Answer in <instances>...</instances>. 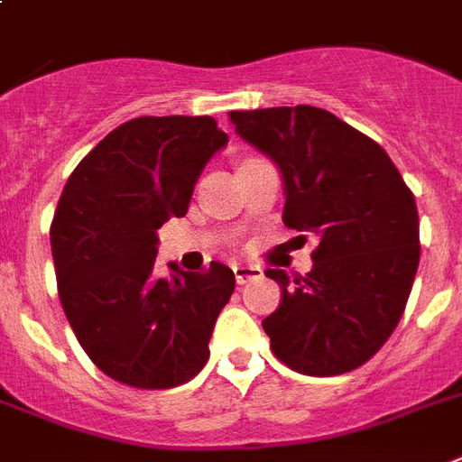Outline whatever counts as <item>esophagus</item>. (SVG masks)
Returning a JSON list of instances; mask_svg holds the SVG:
<instances>
[{
    "label": "esophagus",
    "mask_w": 462,
    "mask_h": 462,
    "mask_svg": "<svg viewBox=\"0 0 462 462\" xmlns=\"http://www.w3.org/2000/svg\"><path fill=\"white\" fill-rule=\"evenodd\" d=\"M235 280H237V284H246L251 282V280H256V277L263 275V270L258 268V265H235Z\"/></svg>",
    "instance_id": "esophagus-1"
}]
</instances>
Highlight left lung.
<instances>
[{
    "mask_svg": "<svg viewBox=\"0 0 462 462\" xmlns=\"http://www.w3.org/2000/svg\"><path fill=\"white\" fill-rule=\"evenodd\" d=\"M230 118L282 171L284 225L299 232V242L320 239L306 277L265 270L282 290L263 320L270 348L301 374L351 373L384 346L413 290V192L377 142L325 108H256Z\"/></svg>",
    "mask_w": 462,
    "mask_h": 462,
    "instance_id": "left-lung-1",
    "label": "left lung"
}]
</instances>
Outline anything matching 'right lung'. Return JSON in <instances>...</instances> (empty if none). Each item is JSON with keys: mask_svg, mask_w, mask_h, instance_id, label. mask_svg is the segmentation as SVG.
Returning a JSON list of instances; mask_svg holds the SVG:
<instances>
[{"mask_svg": "<svg viewBox=\"0 0 462 462\" xmlns=\"http://www.w3.org/2000/svg\"><path fill=\"white\" fill-rule=\"evenodd\" d=\"M227 134L211 116H142L104 137L70 172L49 227L63 313L89 361L134 389H172L208 361L235 291L216 263L159 280L156 230L182 218L199 172Z\"/></svg>", "mask_w": 462, "mask_h": 462, "instance_id": "obj_1", "label": "right lung"}]
</instances>
